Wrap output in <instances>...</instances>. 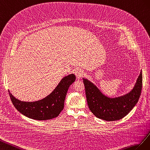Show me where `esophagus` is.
Instances as JSON below:
<instances>
[{"instance_id":"1","label":"esophagus","mask_w":150,"mask_h":150,"mask_svg":"<svg viewBox=\"0 0 150 150\" xmlns=\"http://www.w3.org/2000/svg\"><path fill=\"white\" fill-rule=\"evenodd\" d=\"M75 74L76 75V77L77 78H81L84 75V72L82 70L80 69V68H77L75 70Z\"/></svg>"}]
</instances>
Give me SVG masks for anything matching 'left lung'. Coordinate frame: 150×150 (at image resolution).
I'll return each mask as SVG.
<instances>
[{
  "mask_svg": "<svg viewBox=\"0 0 150 150\" xmlns=\"http://www.w3.org/2000/svg\"><path fill=\"white\" fill-rule=\"evenodd\" d=\"M89 109L97 118L107 121L120 120L129 113L138 102L143 85L142 71L133 89L121 97L109 98L88 80L83 79Z\"/></svg>",
  "mask_w": 150,
  "mask_h": 150,
  "instance_id": "1",
  "label": "left lung"
}]
</instances>
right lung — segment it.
<instances>
[{"instance_id": "right-lung-1", "label": "right lung", "mask_w": 150, "mask_h": 150, "mask_svg": "<svg viewBox=\"0 0 150 150\" xmlns=\"http://www.w3.org/2000/svg\"><path fill=\"white\" fill-rule=\"evenodd\" d=\"M75 79L74 74L65 76L49 96L36 102L19 100L8 92L12 104L19 112L35 120H49L57 117L63 109L68 89Z\"/></svg>"}]
</instances>
